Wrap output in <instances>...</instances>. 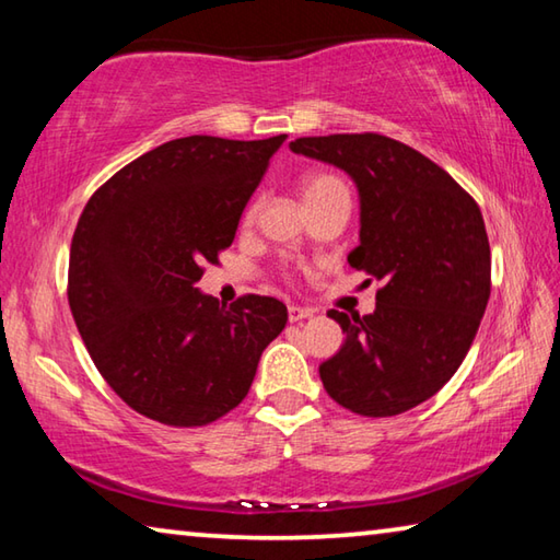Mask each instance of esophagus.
I'll return each mask as SVG.
<instances>
[{"instance_id": "obj_1", "label": "esophagus", "mask_w": 560, "mask_h": 560, "mask_svg": "<svg viewBox=\"0 0 560 560\" xmlns=\"http://www.w3.org/2000/svg\"><path fill=\"white\" fill-rule=\"evenodd\" d=\"M311 316H314V311H311V308L289 306V320H291V324H296V320H303V318H311Z\"/></svg>"}]
</instances>
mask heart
<instances>
[{"label":"heart","instance_id":"obj_1","mask_svg":"<svg viewBox=\"0 0 560 560\" xmlns=\"http://www.w3.org/2000/svg\"><path fill=\"white\" fill-rule=\"evenodd\" d=\"M330 189H346V185L340 183L336 175H326V173H314V175H306V177L301 179L303 200H308V197H316V195H324V192H330ZM254 210H257V207H249V212H246V220H252Z\"/></svg>","mask_w":560,"mask_h":560}]
</instances>
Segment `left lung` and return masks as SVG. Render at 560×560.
I'll return each mask as SVG.
<instances>
[{"mask_svg":"<svg viewBox=\"0 0 560 560\" xmlns=\"http://www.w3.org/2000/svg\"><path fill=\"white\" fill-rule=\"evenodd\" d=\"M289 148L353 177L360 244L348 264L381 281L371 316L328 311L346 343L318 368L326 393L363 417L412 410L457 373L485 316L491 252L479 205L430 158L377 132Z\"/></svg>","mask_w":560,"mask_h":560,"instance_id":"1","label":"left lung"}]
</instances>
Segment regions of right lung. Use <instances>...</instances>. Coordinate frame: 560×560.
Wrapping results in <instances>:
<instances>
[{
	"mask_svg": "<svg viewBox=\"0 0 560 560\" xmlns=\"http://www.w3.org/2000/svg\"><path fill=\"white\" fill-rule=\"evenodd\" d=\"M287 136H189L103 183L75 224L69 306L113 393L170 428H202L249 393L287 306L246 293L220 306L195 287L234 242Z\"/></svg>",
	"mask_w": 560,
	"mask_h": 560,
	"instance_id": "add662e5",
	"label": "right lung"
}]
</instances>
